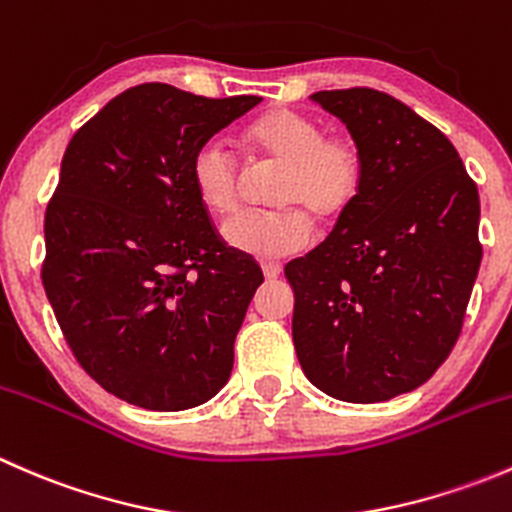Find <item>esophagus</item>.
Masks as SVG:
<instances>
[{
	"instance_id": "34e87169",
	"label": "esophagus",
	"mask_w": 512,
	"mask_h": 512,
	"mask_svg": "<svg viewBox=\"0 0 512 512\" xmlns=\"http://www.w3.org/2000/svg\"><path fill=\"white\" fill-rule=\"evenodd\" d=\"M262 275H265L267 280H277V277L282 275V265L280 262H262Z\"/></svg>"
}]
</instances>
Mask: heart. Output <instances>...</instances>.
I'll return each instance as SVG.
<instances>
[{
	"mask_svg": "<svg viewBox=\"0 0 512 512\" xmlns=\"http://www.w3.org/2000/svg\"><path fill=\"white\" fill-rule=\"evenodd\" d=\"M247 148L257 165H277L270 200L285 205L242 213L223 227L230 247L272 260L304 250L312 218L337 220L359 198L364 160L354 141L327 136L324 126L297 111H272L247 128ZM195 195L215 215L235 213L242 198V168L220 138H210L190 163Z\"/></svg>",
	"mask_w": 512,
	"mask_h": 512,
	"instance_id": "obj_1",
	"label": "heart"
}]
</instances>
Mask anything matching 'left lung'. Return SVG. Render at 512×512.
I'll list each match as a JSON object with an SVG mask.
<instances>
[{
  "instance_id": "8db88e82",
  "label": "left lung",
  "mask_w": 512,
  "mask_h": 512,
  "mask_svg": "<svg viewBox=\"0 0 512 512\" xmlns=\"http://www.w3.org/2000/svg\"><path fill=\"white\" fill-rule=\"evenodd\" d=\"M352 133L364 180L322 245L285 267L304 376L349 404L414 391L461 334L483 247L478 188L453 143L374 89L312 94Z\"/></svg>"
}]
</instances>
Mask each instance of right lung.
<instances>
[{
    "label": "right lung",
    "mask_w": 512,
    "mask_h": 512,
    "mask_svg": "<svg viewBox=\"0 0 512 512\" xmlns=\"http://www.w3.org/2000/svg\"><path fill=\"white\" fill-rule=\"evenodd\" d=\"M260 101L141 84L66 146L41 280L86 374L128 404L185 411L230 379L235 337L265 277L213 230L190 163Z\"/></svg>",
    "instance_id": "1"
}]
</instances>
